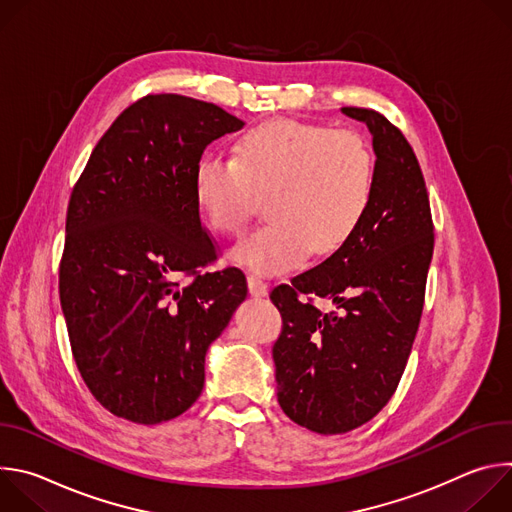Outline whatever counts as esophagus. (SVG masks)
<instances>
[{
  "instance_id": "1",
  "label": "esophagus",
  "mask_w": 512,
  "mask_h": 512,
  "mask_svg": "<svg viewBox=\"0 0 512 512\" xmlns=\"http://www.w3.org/2000/svg\"><path fill=\"white\" fill-rule=\"evenodd\" d=\"M247 283H249V294H251L253 298H265V296H267L269 287H267V283H265L263 279H259V277H255V275H249V277H247Z\"/></svg>"
}]
</instances>
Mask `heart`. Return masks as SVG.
<instances>
[{"instance_id": "b5f03b06", "label": "heart", "mask_w": 512, "mask_h": 512, "mask_svg": "<svg viewBox=\"0 0 512 512\" xmlns=\"http://www.w3.org/2000/svg\"><path fill=\"white\" fill-rule=\"evenodd\" d=\"M373 188L367 141L300 121L263 123L239 141L235 158L206 156L196 170L198 204L218 233H239L267 198L271 221L231 251L233 261L263 275L344 245L367 214Z\"/></svg>"}]
</instances>
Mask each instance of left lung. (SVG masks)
<instances>
[{
	"instance_id": "left-lung-1",
	"label": "left lung",
	"mask_w": 512,
	"mask_h": 512,
	"mask_svg": "<svg viewBox=\"0 0 512 512\" xmlns=\"http://www.w3.org/2000/svg\"><path fill=\"white\" fill-rule=\"evenodd\" d=\"M373 135L367 214L326 261L271 291L283 328L273 344L277 401L298 425L346 433L393 397L419 328L433 255L429 196L405 135L381 113L342 107ZM330 299L324 315L299 294Z\"/></svg>"
}]
</instances>
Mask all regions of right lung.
<instances>
[{
    "mask_svg": "<svg viewBox=\"0 0 512 512\" xmlns=\"http://www.w3.org/2000/svg\"><path fill=\"white\" fill-rule=\"evenodd\" d=\"M245 123L184 95H148L99 139L72 188L58 273L72 356L113 415L156 425L204 387L208 346L247 298L237 267L206 271L216 245L200 221L206 145Z\"/></svg>",
    "mask_w": 512,
    "mask_h": 512,
    "instance_id": "1",
    "label": "right lung"
}]
</instances>
